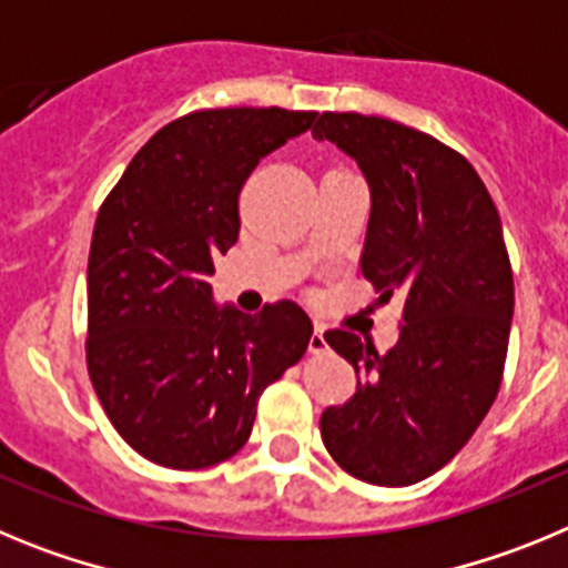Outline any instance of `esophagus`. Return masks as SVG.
<instances>
[{
    "label": "esophagus",
    "instance_id": "34e87169",
    "mask_svg": "<svg viewBox=\"0 0 568 568\" xmlns=\"http://www.w3.org/2000/svg\"><path fill=\"white\" fill-rule=\"evenodd\" d=\"M310 353L313 355L327 353V338H324V329L321 327H315L313 335H310Z\"/></svg>",
    "mask_w": 568,
    "mask_h": 568
}]
</instances>
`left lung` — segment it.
I'll use <instances>...</instances> for the list:
<instances>
[{
  "instance_id": "8db88e82",
  "label": "left lung",
  "mask_w": 568,
  "mask_h": 568,
  "mask_svg": "<svg viewBox=\"0 0 568 568\" xmlns=\"http://www.w3.org/2000/svg\"><path fill=\"white\" fill-rule=\"evenodd\" d=\"M313 135L353 155L369 184L361 273L381 301L404 295L386 355L358 335L324 338L358 389L321 415L335 464L375 486L429 478L464 449L498 398L515 284L489 190L458 150L381 115L321 113Z\"/></svg>"
}]
</instances>
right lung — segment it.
<instances>
[{
	"mask_svg": "<svg viewBox=\"0 0 568 568\" xmlns=\"http://www.w3.org/2000/svg\"><path fill=\"white\" fill-rule=\"evenodd\" d=\"M313 110H195L133 155L99 210L88 258V373L115 433L168 469L233 458L255 404L307 353L295 301L215 307L213 258L239 241L255 164L313 128Z\"/></svg>",
	"mask_w": 568,
	"mask_h": 568,
	"instance_id": "add662e5",
	"label": "right lung"
}]
</instances>
